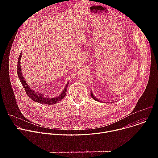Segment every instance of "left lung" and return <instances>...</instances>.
Returning <instances> with one entry per match:
<instances>
[{"mask_svg": "<svg viewBox=\"0 0 158 158\" xmlns=\"http://www.w3.org/2000/svg\"><path fill=\"white\" fill-rule=\"evenodd\" d=\"M91 97L93 98V99L94 100H95V101H98V102H101V101H99V99H98L97 98H96L94 96V95H93L92 91H91Z\"/></svg>", "mask_w": 158, "mask_h": 158, "instance_id": "1", "label": "left lung"}]
</instances>
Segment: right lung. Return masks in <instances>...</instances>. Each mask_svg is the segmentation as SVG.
I'll list each match as a JSON object with an SVG mask.
<instances>
[{
  "label": "right lung",
  "mask_w": 158,
  "mask_h": 158,
  "mask_svg": "<svg viewBox=\"0 0 158 158\" xmlns=\"http://www.w3.org/2000/svg\"><path fill=\"white\" fill-rule=\"evenodd\" d=\"M22 52H20V56L19 57L18 62H17V75L18 77L21 82V84L23 85V87L25 90L26 93H27V95L34 101L36 102H39L40 104H54L57 102L61 101L65 96L67 85H68L69 81L67 82L65 86L64 87V89L62 91V92L57 96H54V97H48L45 96L42 94L37 93L35 91H34L30 87V86L27 84V82L24 80V76L22 75V68L20 66V60L22 57Z\"/></svg>",
  "instance_id": "right-lung-1"
}]
</instances>
